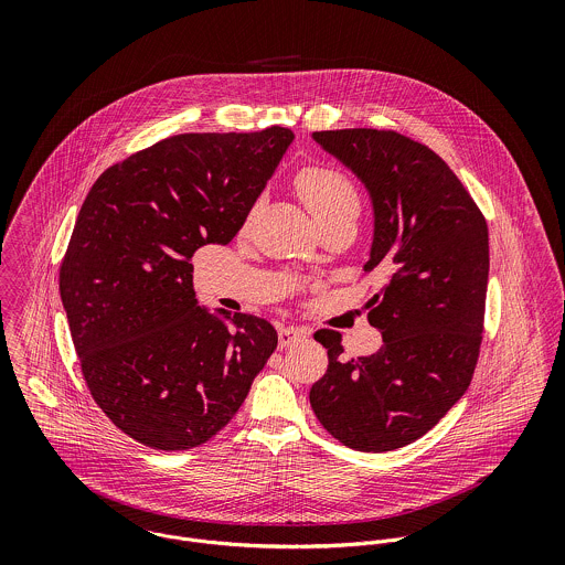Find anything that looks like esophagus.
<instances>
[{"mask_svg":"<svg viewBox=\"0 0 565 565\" xmlns=\"http://www.w3.org/2000/svg\"><path fill=\"white\" fill-rule=\"evenodd\" d=\"M305 337H309V330L300 328V326H282L278 330L280 348H287V345H291V343H296L298 339H305Z\"/></svg>","mask_w":565,"mask_h":565,"instance_id":"obj_1","label":"esophagus"}]
</instances>
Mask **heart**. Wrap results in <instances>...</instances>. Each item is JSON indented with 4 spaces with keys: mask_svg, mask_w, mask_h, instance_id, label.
Segmentation results:
<instances>
[{
    "mask_svg": "<svg viewBox=\"0 0 565 565\" xmlns=\"http://www.w3.org/2000/svg\"><path fill=\"white\" fill-rule=\"evenodd\" d=\"M296 186L320 224L337 215L359 211V193L352 180L337 169L309 167L300 171Z\"/></svg>",
    "mask_w": 565,
    "mask_h": 565,
    "instance_id": "heart-1",
    "label": "heart"
}]
</instances>
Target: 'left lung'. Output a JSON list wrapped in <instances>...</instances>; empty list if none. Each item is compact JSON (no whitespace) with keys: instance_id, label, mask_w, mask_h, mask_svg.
I'll return each instance as SVG.
<instances>
[{"instance_id":"1","label":"left lung","mask_w":565,"mask_h":565,"mask_svg":"<svg viewBox=\"0 0 565 565\" xmlns=\"http://www.w3.org/2000/svg\"><path fill=\"white\" fill-rule=\"evenodd\" d=\"M313 139L370 193L374 237L363 271L383 274V287L365 307L383 345L345 363L341 334L318 330L328 370L309 398L343 446L396 450L470 387L483 332L487 224L452 169L404 135L348 128Z\"/></svg>"}]
</instances>
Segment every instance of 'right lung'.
Segmentation results:
<instances>
[{
    "mask_svg": "<svg viewBox=\"0 0 565 565\" xmlns=\"http://www.w3.org/2000/svg\"><path fill=\"white\" fill-rule=\"evenodd\" d=\"M291 141L280 126L175 135L90 186L61 300L93 401L139 444L209 441L276 350L271 323L198 305L191 256L233 242Z\"/></svg>",
    "mask_w": 565,
    "mask_h": 565,
    "instance_id": "obj_1",
    "label": "right lung"
}]
</instances>
